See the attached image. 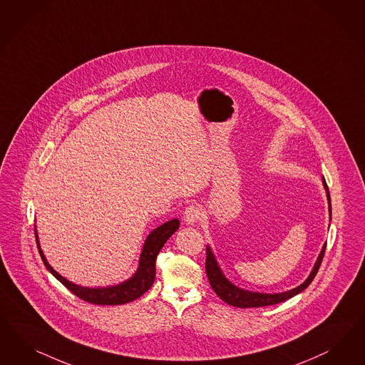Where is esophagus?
Returning a JSON list of instances; mask_svg holds the SVG:
<instances>
[{"mask_svg": "<svg viewBox=\"0 0 365 365\" xmlns=\"http://www.w3.org/2000/svg\"><path fill=\"white\" fill-rule=\"evenodd\" d=\"M200 219V208L196 205H189L184 212V222L188 225H193Z\"/></svg>", "mask_w": 365, "mask_h": 365, "instance_id": "esophagus-1", "label": "esophagus"}]
</instances>
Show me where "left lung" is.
Wrapping results in <instances>:
<instances>
[{"instance_id": "obj_1", "label": "left lung", "mask_w": 365, "mask_h": 365, "mask_svg": "<svg viewBox=\"0 0 365 365\" xmlns=\"http://www.w3.org/2000/svg\"><path fill=\"white\" fill-rule=\"evenodd\" d=\"M322 184L324 188L327 190V199H328V207H329V220H331V204H330L329 189L327 185L325 178L322 177ZM325 248L327 243L322 246V250L319 251L317 260L313 266V269L310 271L309 277L306 278L304 283H301L299 286H297L292 290L283 292V293H259V292H251V290H245L237 287L236 284L231 282L225 275L223 270L219 266V262L215 257L213 251L210 246H207V260H205V271L208 275V279L211 283L212 289L216 294L219 295L224 302H227L228 305L235 306V307H242V309H247V307H262V306L275 305V304H281L286 299H290L292 297L299 294L305 290L306 287L312 283L314 279L318 269L321 266V262L325 254Z\"/></svg>"}]
</instances>
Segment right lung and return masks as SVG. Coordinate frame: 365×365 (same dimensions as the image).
<instances>
[{"instance_id": "right-lung-1", "label": "right lung", "mask_w": 365, "mask_h": 365, "mask_svg": "<svg viewBox=\"0 0 365 365\" xmlns=\"http://www.w3.org/2000/svg\"><path fill=\"white\" fill-rule=\"evenodd\" d=\"M178 227H180V220L172 219L153 230L143 243L137 271L130 277L129 279L114 284V286H107V287L81 286V284L71 282L67 278L60 275L58 271L53 270V267L48 263L47 258L40 247L38 234H37V228L35 225L36 243H37L40 257L43 259L47 270L58 281L63 283L71 293L78 295L79 298H82L90 304H95V305H123V304H128V302L140 298L142 294H145L152 287L154 279H155L157 255L160 254L161 248L164 247L166 240L176 232Z\"/></svg>"}]
</instances>
